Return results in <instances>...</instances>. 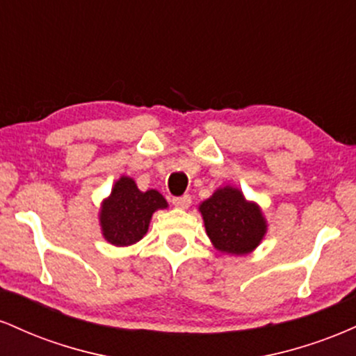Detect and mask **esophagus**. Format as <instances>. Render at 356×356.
I'll use <instances>...</instances> for the list:
<instances>
[{"instance_id":"obj_1","label":"esophagus","mask_w":356,"mask_h":356,"mask_svg":"<svg viewBox=\"0 0 356 356\" xmlns=\"http://www.w3.org/2000/svg\"><path fill=\"white\" fill-rule=\"evenodd\" d=\"M191 202H192L191 195H181V197L172 199V204L177 207V209H187V207L191 206Z\"/></svg>"}]
</instances>
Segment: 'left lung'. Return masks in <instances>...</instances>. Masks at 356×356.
<instances>
[{
    "label": "left lung",
    "instance_id": "1",
    "mask_svg": "<svg viewBox=\"0 0 356 356\" xmlns=\"http://www.w3.org/2000/svg\"><path fill=\"white\" fill-rule=\"evenodd\" d=\"M199 212L212 246L222 254H249L268 232V220L261 206L248 201L239 187L216 189L209 199L199 204Z\"/></svg>",
    "mask_w": 356,
    "mask_h": 356
}]
</instances>
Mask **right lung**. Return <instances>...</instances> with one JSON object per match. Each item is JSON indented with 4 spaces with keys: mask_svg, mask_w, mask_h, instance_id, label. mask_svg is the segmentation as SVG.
Masks as SVG:
<instances>
[{
    "mask_svg": "<svg viewBox=\"0 0 356 356\" xmlns=\"http://www.w3.org/2000/svg\"><path fill=\"white\" fill-rule=\"evenodd\" d=\"M169 204L159 191H140L129 175L113 182L112 192L100 204L99 222L102 236L117 248L132 246L147 234L155 211Z\"/></svg>",
    "mask_w": 356,
    "mask_h": 356,
    "instance_id": "add662e5",
    "label": "right lung"
}]
</instances>
